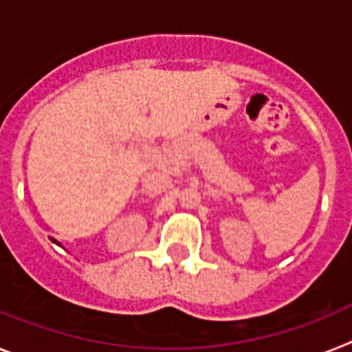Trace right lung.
Instances as JSON below:
<instances>
[{"label": "right lung", "mask_w": 352, "mask_h": 352, "mask_svg": "<svg viewBox=\"0 0 352 352\" xmlns=\"http://www.w3.org/2000/svg\"><path fill=\"white\" fill-rule=\"evenodd\" d=\"M50 240H52V241H53V243H57V245H60V247H62V243H58V241H57V240H53V238H50Z\"/></svg>", "instance_id": "add662e5"}]
</instances>
